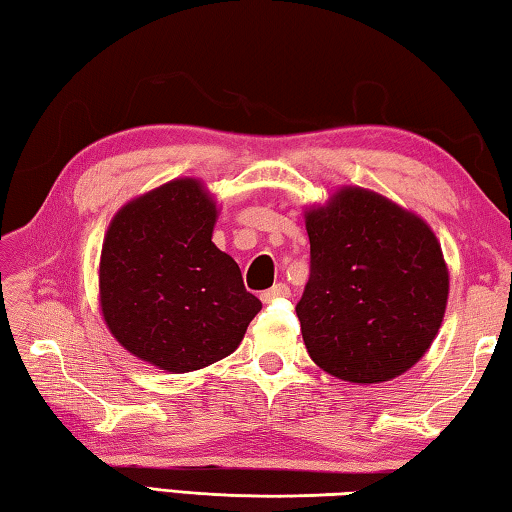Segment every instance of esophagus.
<instances>
[{
  "instance_id": "34e87169",
  "label": "esophagus",
  "mask_w": 512,
  "mask_h": 512,
  "mask_svg": "<svg viewBox=\"0 0 512 512\" xmlns=\"http://www.w3.org/2000/svg\"><path fill=\"white\" fill-rule=\"evenodd\" d=\"M289 293H291V291H289L287 284H275V287L264 291L259 298H262V302H271V300H277V298H287Z\"/></svg>"
}]
</instances>
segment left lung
I'll return each mask as SVG.
<instances>
[{
  "label": "left lung",
  "mask_w": 512,
  "mask_h": 512,
  "mask_svg": "<svg viewBox=\"0 0 512 512\" xmlns=\"http://www.w3.org/2000/svg\"><path fill=\"white\" fill-rule=\"evenodd\" d=\"M311 275L298 302L311 361L350 384L413 368L443 325L449 271L431 225L372 189L305 207Z\"/></svg>",
  "instance_id": "obj_1"
}]
</instances>
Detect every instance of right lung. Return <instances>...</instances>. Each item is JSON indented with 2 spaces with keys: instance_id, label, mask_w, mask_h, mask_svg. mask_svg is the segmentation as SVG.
Listing matches in <instances>:
<instances>
[{
  "instance_id": "add662e5",
  "label": "right lung",
  "mask_w": 512,
  "mask_h": 512,
  "mask_svg": "<svg viewBox=\"0 0 512 512\" xmlns=\"http://www.w3.org/2000/svg\"><path fill=\"white\" fill-rule=\"evenodd\" d=\"M219 205L203 180L173 178L128 201L103 237L99 307L115 341L164 372L239 348L262 309L235 259L214 246Z\"/></svg>"
}]
</instances>
